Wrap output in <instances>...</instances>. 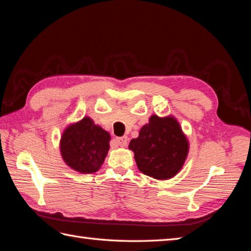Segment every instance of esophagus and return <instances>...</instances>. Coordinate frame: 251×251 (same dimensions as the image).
Returning <instances> with one entry per match:
<instances>
[{"instance_id":"1","label":"esophagus","mask_w":251,"mask_h":251,"mask_svg":"<svg viewBox=\"0 0 251 251\" xmlns=\"http://www.w3.org/2000/svg\"><path fill=\"white\" fill-rule=\"evenodd\" d=\"M116 142H117V145L121 147H126L127 142H128V139H127L126 136L119 137V138H116Z\"/></svg>"}]
</instances>
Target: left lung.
I'll use <instances>...</instances> for the list:
<instances>
[{"label":"left lung","mask_w":251,"mask_h":251,"mask_svg":"<svg viewBox=\"0 0 251 251\" xmlns=\"http://www.w3.org/2000/svg\"><path fill=\"white\" fill-rule=\"evenodd\" d=\"M137 166L142 174L157 180L175 177L189 153V140L174 116L152 115L139 136L129 142Z\"/></svg>","instance_id":"1"}]
</instances>
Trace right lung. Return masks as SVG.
Returning a JSON list of instances; mask_svg holds the SVG:
<instances>
[{
  "instance_id": "obj_1",
  "label": "right lung",
  "mask_w": 251,
  "mask_h": 251,
  "mask_svg": "<svg viewBox=\"0 0 251 251\" xmlns=\"http://www.w3.org/2000/svg\"><path fill=\"white\" fill-rule=\"evenodd\" d=\"M110 139L108 131L85 116L63 130L59 146L62 159L77 173H96L108 154Z\"/></svg>"
}]
</instances>
